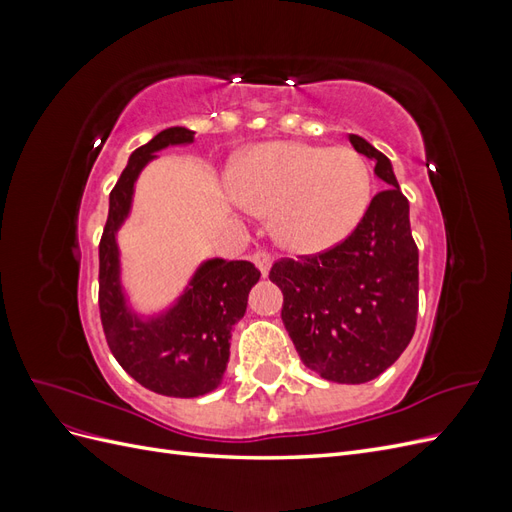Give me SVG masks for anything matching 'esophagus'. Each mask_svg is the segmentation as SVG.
<instances>
[{"mask_svg":"<svg viewBox=\"0 0 512 512\" xmlns=\"http://www.w3.org/2000/svg\"><path fill=\"white\" fill-rule=\"evenodd\" d=\"M252 262L254 265L258 267V271L262 273V277H267L269 275V269H271V256L267 254V252H256L254 256H252Z\"/></svg>","mask_w":512,"mask_h":512,"instance_id":"esophagus-1","label":"esophagus"}]
</instances>
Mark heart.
I'll return each mask as SVG.
<instances>
[{
    "mask_svg": "<svg viewBox=\"0 0 512 512\" xmlns=\"http://www.w3.org/2000/svg\"><path fill=\"white\" fill-rule=\"evenodd\" d=\"M235 194L256 213H271L273 239L294 254H322L348 239L374 196L367 160L350 147L267 143L235 173Z\"/></svg>",
    "mask_w": 512,
    "mask_h": 512,
    "instance_id": "b5f03b06",
    "label": "heart"
}]
</instances>
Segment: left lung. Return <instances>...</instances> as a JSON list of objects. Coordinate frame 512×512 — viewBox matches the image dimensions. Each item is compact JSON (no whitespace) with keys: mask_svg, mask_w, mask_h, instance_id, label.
Returning a JSON list of instances; mask_svg holds the SVG:
<instances>
[{"mask_svg":"<svg viewBox=\"0 0 512 512\" xmlns=\"http://www.w3.org/2000/svg\"><path fill=\"white\" fill-rule=\"evenodd\" d=\"M350 143L376 160L374 173L391 188L371 198L348 239L277 260L269 280L284 294V327L305 367L324 380L363 384L389 369L414 335L418 247L391 160L361 136L350 134Z\"/></svg>","mask_w":512,"mask_h":512,"instance_id":"8db88e82","label":"left lung"}]
</instances>
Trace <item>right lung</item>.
Listing matches in <instances>:
<instances>
[{
	"instance_id": "1",
	"label": "right lung",
	"mask_w": 512,
	"mask_h": 512,
	"mask_svg": "<svg viewBox=\"0 0 512 512\" xmlns=\"http://www.w3.org/2000/svg\"><path fill=\"white\" fill-rule=\"evenodd\" d=\"M194 143L188 128H168L138 147L108 198L100 239V318L117 363L145 389L166 397H198L218 389L230 356V331L243 318L260 271L250 260L203 262L179 301L156 318H138L119 280L115 235L132 207L141 170L168 145Z\"/></svg>"
}]
</instances>
